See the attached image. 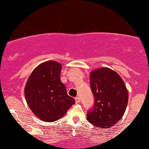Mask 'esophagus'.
Returning a JSON list of instances; mask_svg holds the SVG:
<instances>
[{"instance_id": "34e87169", "label": "esophagus", "mask_w": 149, "mask_h": 149, "mask_svg": "<svg viewBox=\"0 0 149 149\" xmlns=\"http://www.w3.org/2000/svg\"><path fill=\"white\" fill-rule=\"evenodd\" d=\"M75 100H76V102L77 104L78 103H80V97H76V98H75Z\"/></svg>"}]
</instances>
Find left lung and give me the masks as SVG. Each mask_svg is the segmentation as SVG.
<instances>
[{
    "instance_id": "obj_1",
    "label": "left lung",
    "mask_w": 149,
    "mask_h": 149,
    "mask_svg": "<svg viewBox=\"0 0 149 149\" xmlns=\"http://www.w3.org/2000/svg\"><path fill=\"white\" fill-rule=\"evenodd\" d=\"M90 80L95 104L87 120L96 127L109 129L124 115L128 102L127 88L121 77L107 67L91 71Z\"/></svg>"
}]
</instances>
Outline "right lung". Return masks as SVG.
<instances>
[{
	"instance_id": "right-lung-1",
	"label": "right lung",
	"mask_w": 149,
	"mask_h": 149,
	"mask_svg": "<svg viewBox=\"0 0 149 149\" xmlns=\"http://www.w3.org/2000/svg\"><path fill=\"white\" fill-rule=\"evenodd\" d=\"M61 64L57 61H45L32 71L25 85L27 104L42 121L60 119L76 102L61 83Z\"/></svg>"
}]
</instances>
